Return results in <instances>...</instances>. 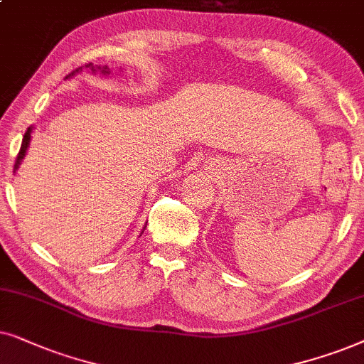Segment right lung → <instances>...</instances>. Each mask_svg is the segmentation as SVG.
<instances>
[{"label":"right lung","mask_w":364,"mask_h":364,"mask_svg":"<svg viewBox=\"0 0 364 364\" xmlns=\"http://www.w3.org/2000/svg\"><path fill=\"white\" fill-rule=\"evenodd\" d=\"M83 71H90V73H93V75H96V73H100V75H103V76H108L109 73H111L108 66H98V65H93V63H90V65H85V66L77 68V70H75V71H71L70 75H68V76L65 77V80H70V77L80 75V73H83ZM31 133H33V126H30V128L26 129V133H24L21 148H19L16 163H14V171H16V169L19 168V164H21L23 158H24V154H26V149H28V146H30ZM144 228H146V226H144ZM143 231H144V230H143ZM143 231H141V232H143Z\"/></svg>","instance_id":"add662e5"}]
</instances>
